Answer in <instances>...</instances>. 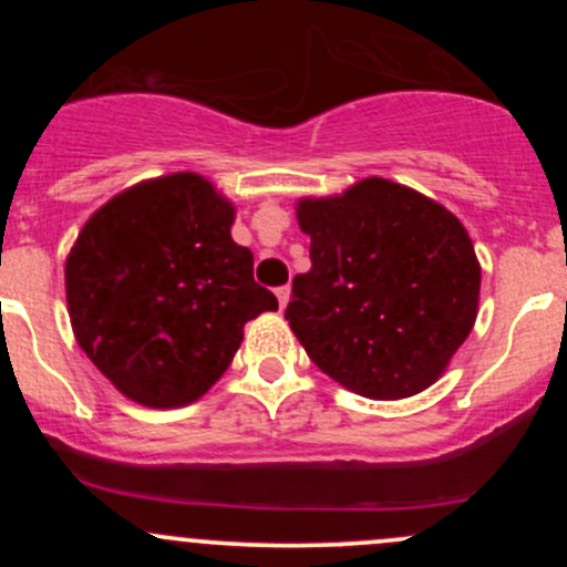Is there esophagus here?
<instances>
[{"label": "esophagus", "mask_w": 567, "mask_h": 567, "mask_svg": "<svg viewBox=\"0 0 567 567\" xmlns=\"http://www.w3.org/2000/svg\"><path fill=\"white\" fill-rule=\"evenodd\" d=\"M277 301H279V306H288V301H290V288L288 285H285V288H277Z\"/></svg>", "instance_id": "obj_1"}]
</instances>
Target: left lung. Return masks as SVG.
Instances as JSON below:
<instances>
[{
    "mask_svg": "<svg viewBox=\"0 0 567 567\" xmlns=\"http://www.w3.org/2000/svg\"><path fill=\"white\" fill-rule=\"evenodd\" d=\"M311 269L292 279L285 320L322 373L368 400L432 386L477 320L480 261L464 224L394 181L303 197Z\"/></svg>",
    "mask_w": 567,
    "mask_h": 567,
    "instance_id": "1",
    "label": "left lung"
}]
</instances>
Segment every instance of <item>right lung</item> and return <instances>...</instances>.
I'll list each match as a JSON object with an SVG mask.
<instances>
[{
    "label": "right lung",
    "mask_w": 567,
    "mask_h": 567,
    "mask_svg": "<svg viewBox=\"0 0 567 567\" xmlns=\"http://www.w3.org/2000/svg\"><path fill=\"white\" fill-rule=\"evenodd\" d=\"M234 205L199 173L141 181L97 207L66 258L76 343L127 400L197 402L231 365L245 322L277 311L231 239Z\"/></svg>",
    "instance_id": "obj_1"
}]
</instances>
